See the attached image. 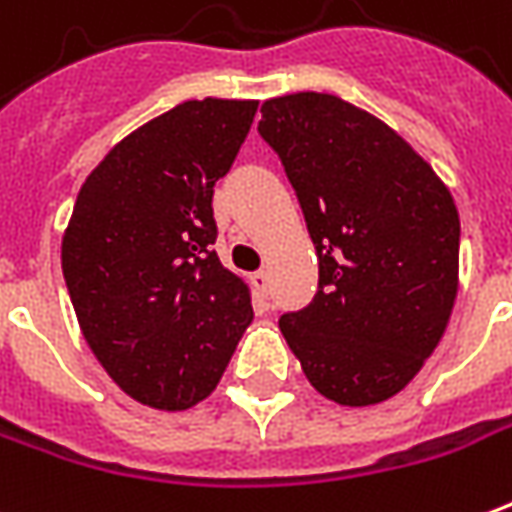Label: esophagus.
Wrapping results in <instances>:
<instances>
[{"mask_svg":"<svg viewBox=\"0 0 512 512\" xmlns=\"http://www.w3.org/2000/svg\"><path fill=\"white\" fill-rule=\"evenodd\" d=\"M252 285H255V291H260L263 296L268 293V271H255L252 274Z\"/></svg>","mask_w":512,"mask_h":512,"instance_id":"esophagus-1","label":"esophagus"}]
</instances>
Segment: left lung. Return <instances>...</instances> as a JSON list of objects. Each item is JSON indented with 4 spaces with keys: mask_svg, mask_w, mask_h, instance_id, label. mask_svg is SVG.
<instances>
[{
    "mask_svg": "<svg viewBox=\"0 0 512 512\" xmlns=\"http://www.w3.org/2000/svg\"><path fill=\"white\" fill-rule=\"evenodd\" d=\"M318 255V291L280 330L321 396L346 407L399 393L435 352L457 296L460 216L402 135L332 94L260 107Z\"/></svg>",
    "mask_w": 512,
    "mask_h": 512,
    "instance_id": "left-lung-1",
    "label": "left lung"
}]
</instances>
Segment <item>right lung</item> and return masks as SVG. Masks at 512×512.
<instances>
[{
    "mask_svg": "<svg viewBox=\"0 0 512 512\" xmlns=\"http://www.w3.org/2000/svg\"><path fill=\"white\" fill-rule=\"evenodd\" d=\"M252 99H191L130 132L82 182L63 235L80 330L141 405L188 410L213 393L252 324L221 266L213 185L252 127Z\"/></svg>",
    "mask_w": 512,
    "mask_h": 512,
    "instance_id": "right-lung-1",
    "label": "right lung"
}]
</instances>
